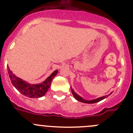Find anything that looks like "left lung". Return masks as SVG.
Wrapping results in <instances>:
<instances>
[{
    "label": "left lung",
    "instance_id": "1",
    "mask_svg": "<svg viewBox=\"0 0 133 133\" xmlns=\"http://www.w3.org/2000/svg\"><path fill=\"white\" fill-rule=\"evenodd\" d=\"M71 89L72 94H73V96L75 97V98L76 99V100H78V101L81 102H83V103H85V104H95V103L98 102H100V101H101V100H104V99L108 97L109 95H111L112 92H111V93L109 94L108 95H105V96H102V97L97 98H96V99H93V100H85V99L83 98L82 96H80V95H78L77 93H76V92H75V91L73 90V89L72 88L71 86Z\"/></svg>",
    "mask_w": 133,
    "mask_h": 133
}]
</instances>
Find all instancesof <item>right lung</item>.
<instances>
[{
	"instance_id": "1",
	"label": "right lung",
	"mask_w": 133,
	"mask_h": 133,
	"mask_svg": "<svg viewBox=\"0 0 133 133\" xmlns=\"http://www.w3.org/2000/svg\"><path fill=\"white\" fill-rule=\"evenodd\" d=\"M8 71L12 84L18 91L22 95L28 97L36 98H41L46 93L48 89L50 88L53 78L58 73V70H55L42 83L37 84H31L13 74V72L9 69L8 65Z\"/></svg>"
}]
</instances>
